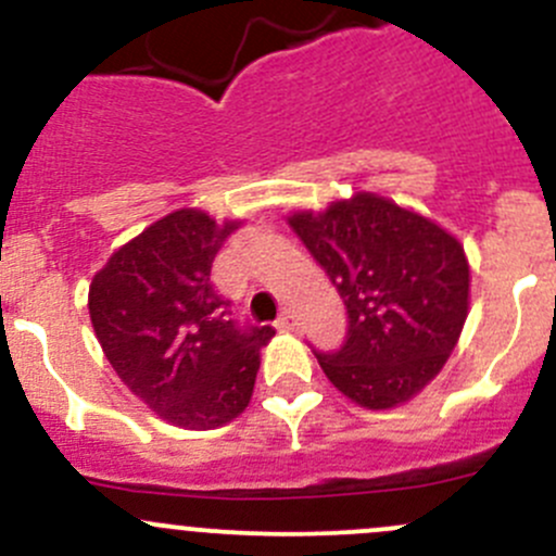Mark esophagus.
<instances>
[{"label":"esophagus","mask_w":556,"mask_h":556,"mask_svg":"<svg viewBox=\"0 0 556 556\" xmlns=\"http://www.w3.org/2000/svg\"><path fill=\"white\" fill-rule=\"evenodd\" d=\"M277 328L279 330H295V328H299V319H295L293 312H285L282 317L277 319Z\"/></svg>","instance_id":"34e87169"}]
</instances>
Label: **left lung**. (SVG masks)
<instances>
[{"instance_id": "1", "label": "left lung", "mask_w": 556, "mask_h": 556, "mask_svg": "<svg viewBox=\"0 0 556 556\" xmlns=\"http://www.w3.org/2000/svg\"><path fill=\"white\" fill-rule=\"evenodd\" d=\"M290 228L328 271L350 314L336 355H317L352 403L387 412L446 366L470 309V263L454 233L379 193L295 210Z\"/></svg>"}]
</instances>
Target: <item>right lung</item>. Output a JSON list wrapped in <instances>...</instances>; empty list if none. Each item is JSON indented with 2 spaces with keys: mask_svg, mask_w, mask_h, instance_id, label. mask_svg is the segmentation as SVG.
<instances>
[{
  "mask_svg": "<svg viewBox=\"0 0 556 556\" xmlns=\"http://www.w3.org/2000/svg\"><path fill=\"white\" fill-rule=\"evenodd\" d=\"M242 220L182 206L155 220L93 274L88 314L121 382L164 422L215 430L250 406L261 346L212 285V263Z\"/></svg>",
  "mask_w": 556,
  "mask_h": 556,
  "instance_id": "right-lung-1",
  "label": "right lung"
}]
</instances>
